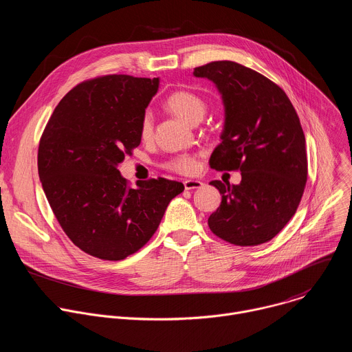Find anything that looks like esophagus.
Instances as JSON below:
<instances>
[{"label":"esophagus","instance_id":"esophagus-1","mask_svg":"<svg viewBox=\"0 0 352 352\" xmlns=\"http://www.w3.org/2000/svg\"><path fill=\"white\" fill-rule=\"evenodd\" d=\"M184 186L186 190H190V189H199L203 186V182L201 181H197V179H186L184 181Z\"/></svg>","mask_w":352,"mask_h":352}]
</instances>
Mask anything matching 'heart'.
<instances>
[{"label": "heart", "mask_w": 352, "mask_h": 352, "mask_svg": "<svg viewBox=\"0 0 352 352\" xmlns=\"http://www.w3.org/2000/svg\"><path fill=\"white\" fill-rule=\"evenodd\" d=\"M166 106L179 119L189 124L199 123L206 113V102L197 94L186 89L174 91L166 100ZM153 134V114L151 110L144 111L140 122V137L149 140ZM166 168L182 175H190L197 168V160L193 155H179L170 159Z\"/></svg>", "instance_id": "heart-1"}]
</instances>
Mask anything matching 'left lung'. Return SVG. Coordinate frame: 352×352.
Segmentation results:
<instances>
[{"label":"left lung","instance_id":"left-lung-1","mask_svg":"<svg viewBox=\"0 0 352 352\" xmlns=\"http://www.w3.org/2000/svg\"><path fill=\"white\" fill-rule=\"evenodd\" d=\"M215 82L225 106L217 171L242 173L239 185L211 181L222 201L208 217L215 236L236 246L270 242L294 215L307 182L305 137L286 92L258 72L232 60L195 67Z\"/></svg>","mask_w":352,"mask_h":352}]
</instances>
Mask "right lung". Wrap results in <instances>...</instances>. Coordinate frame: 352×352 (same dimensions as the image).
Wrapping results in <instances>:
<instances>
[{
	"label": "right lung",
	"mask_w": 352,
	"mask_h": 352,
	"mask_svg": "<svg viewBox=\"0 0 352 352\" xmlns=\"http://www.w3.org/2000/svg\"><path fill=\"white\" fill-rule=\"evenodd\" d=\"M159 78L107 74L85 80L58 103L38 145V175L67 238L84 253L120 261L142 249L177 195L178 181L131 188L117 170L140 146V122Z\"/></svg>",
	"instance_id": "right-lung-1"
}]
</instances>
